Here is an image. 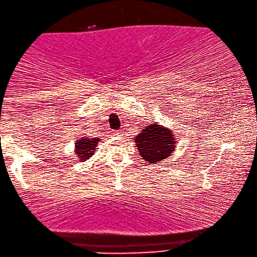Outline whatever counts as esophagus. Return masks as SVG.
I'll return each mask as SVG.
<instances>
[{
	"instance_id": "esophagus-1",
	"label": "esophagus",
	"mask_w": 257,
	"mask_h": 257,
	"mask_svg": "<svg viewBox=\"0 0 257 257\" xmlns=\"http://www.w3.org/2000/svg\"><path fill=\"white\" fill-rule=\"evenodd\" d=\"M113 134H114L115 136H119V135H121V131H114Z\"/></svg>"
}]
</instances>
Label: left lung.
<instances>
[{"label":"left lung","instance_id":"left-lung-1","mask_svg":"<svg viewBox=\"0 0 257 257\" xmlns=\"http://www.w3.org/2000/svg\"><path fill=\"white\" fill-rule=\"evenodd\" d=\"M136 148L148 163H159L175 149V142L170 130L159 124H150L135 138Z\"/></svg>","mask_w":257,"mask_h":257}]
</instances>
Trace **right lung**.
I'll list each match as a JSON object with an SVG mask.
<instances>
[{
  "label": "right lung",
  "mask_w": 257,
  "mask_h": 257,
  "mask_svg": "<svg viewBox=\"0 0 257 257\" xmlns=\"http://www.w3.org/2000/svg\"><path fill=\"white\" fill-rule=\"evenodd\" d=\"M98 139H81L78 140L75 145V152L81 161H85L91 158L94 154V151L97 145Z\"/></svg>",
  "instance_id": "1"
}]
</instances>
